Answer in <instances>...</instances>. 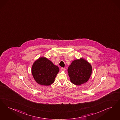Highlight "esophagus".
I'll list each match as a JSON object with an SVG mask.
<instances>
[{
	"label": "esophagus",
	"instance_id": "esophagus-1",
	"mask_svg": "<svg viewBox=\"0 0 120 120\" xmlns=\"http://www.w3.org/2000/svg\"><path fill=\"white\" fill-rule=\"evenodd\" d=\"M65 70V68H61V71H64Z\"/></svg>",
	"mask_w": 120,
	"mask_h": 120
}]
</instances>
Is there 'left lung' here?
<instances>
[{"label":"left lung","instance_id":"left-lung-1","mask_svg":"<svg viewBox=\"0 0 120 120\" xmlns=\"http://www.w3.org/2000/svg\"><path fill=\"white\" fill-rule=\"evenodd\" d=\"M92 70L91 64L83 58L73 60L68 68L71 82L78 86L88 81Z\"/></svg>","mask_w":120,"mask_h":120}]
</instances>
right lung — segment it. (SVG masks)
<instances>
[{
  "label": "right lung",
  "instance_id": "add662e5",
  "mask_svg": "<svg viewBox=\"0 0 120 120\" xmlns=\"http://www.w3.org/2000/svg\"><path fill=\"white\" fill-rule=\"evenodd\" d=\"M31 71L33 76L38 83L49 86L54 82L59 68L46 58L42 57L34 63Z\"/></svg>",
  "mask_w": 120,
  "mask_h": 120
}]
</instances>
